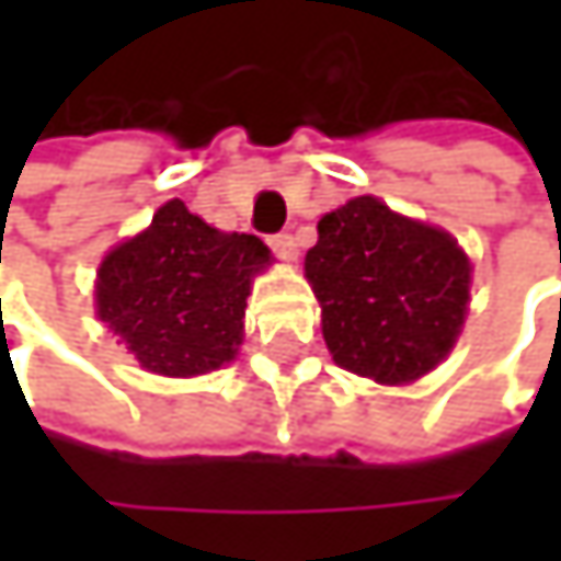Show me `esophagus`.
I'll use <instances>...</instances> for the list:
<instances>
[{
	"label": "esophagus",
	"instance_id": "esophagus-1",
	"mask_svg": "<svg viewBox=\"0 0 561 561\" xmlns=\"http://www.w3.org/2000/svg\"><path fill=\"white\" fill-rule=\"evenodd\" d=\"M270 247H273V253L285 260V263H291L295 256H298V243H295V237L291 233H273L270 237Z\"/></svg>",
	"mask_w": 561,
	"mask_h": 561
}]
</instances>
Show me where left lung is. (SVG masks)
<instances>
[{
    "label": "left lung",
    "mask_w": 561,
    "mask_h": 561,
    "mask_svg": "<svg viewBox=\"0 0 561 561\" xmlns=\"http://www.w3.org/2000/svg\"><path fill=\"white\" fill-rule=\"evenodd\" d=\"M305 276L334 364L387 387L412 383L448 357L471 298L458 240L370 194L318 220Z\"/></svg>",
    "instance_id": "left-lung-1"
}]
</instances>
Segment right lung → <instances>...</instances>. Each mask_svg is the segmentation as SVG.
I'll list each match as a JSON object with an SVG mask.
<instances>
[{
	"label": "right lung",
	"mask_w": 561,
	"mask_h": 561,
	"mask_svg": "<svg viewBox=\"0 0 561 561\" xmlns=\"http://www.w3.org/2000/svg\"><path fill=\"white\" fill-rule=\"evenodd\" d=\"M266 266L260 237L224 233L174 197L100 263L96 314L146 370L201 377L237 357L247 295Z\"/></svg>",
	"instance_id": "1"
}]
</instances>
